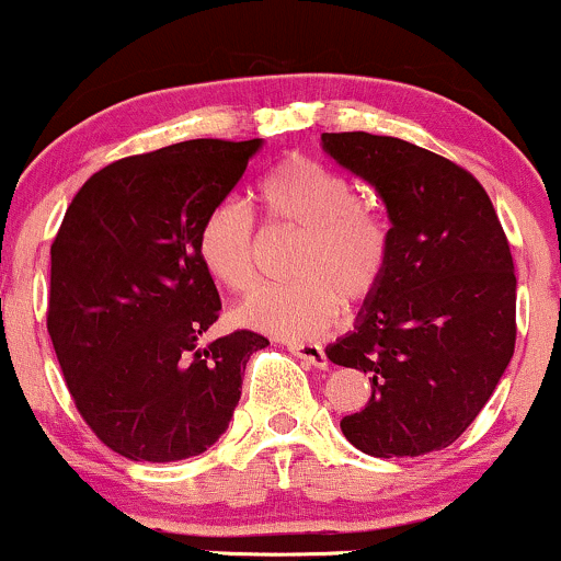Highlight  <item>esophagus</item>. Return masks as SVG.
I'll use <instances>...</instances> for the list:
<instances>
[{"instance_id": "obj_1", "label": "esophagus", "mask_w": 561, "mask_h": 561, "mask_svg": "<svg viewBox=\"0 0 561 561\" xmlns=\"http://www.w3.org/2000/svg\"><path fill=\"white\" fill-rule=\"evenodd\" d=\"M293 351L295 356H298L304 365H311V367H319V370H324V367L330 365L328 362V354H324L322 346H317V343H290L287 346Z\"/></svg>"}]
</instances>
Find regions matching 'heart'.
I'll use <instances>...</instances> for the list:
<instances>
[{"instance_id":"b5f03b06","label":"heart","mask_w":561,"mask_h":561,"mask_svg":"<svg viewBox=\"0 0 561 561\" xmlns=\"http://www.w3.org/2000/svg\"><path fill=\"white\" fill-rule=\"evenodd\" d=\"M268 229L298 233L290 285L252 295L239 322L285 341H311L383 287L391 266L389 220L362 202L359 188L317 159L285 157L252 188ZM202 268L233 295L257 285V242L248 210L224 199L196 229Z\"/></svg>"}]
</instances>
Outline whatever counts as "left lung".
Instances as JSON below:
<instances>
[{"mask_svg":"<svg viewBox=\"0 0 561 561\" xmlns=\"http://www.w3.org/2000/svg\"><path fill=\"white\" fill-rule=\"evenodd\" d=\"M391 220V266L330 362L370 375L343 436L375 458L453 445L488 404L516 343V276L488 191L439 153L370 133H322Z\"/></svg>","mask_w":561,"mask_h":561,"instance_id":"obj_1","label":"left lung"}]
</instances>
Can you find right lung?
I'll return each mask as SVG.
<instances>
[{
  "label": "right lung",
  "instance_id": "obj_1",
  "mask_svg": "<svg viewBox=\"0 0 561 561\" xmlns=\"http://www.w3.org/2000/svg\"><path fill=\"white\" fill-rule=\"evenodd\" d=\"M263 140H186L88 178L50 248L47 332L73 404L130 460L170 463L220 439L242 397L252 330L205 343L220 295L196 229Z\"/></svg>",
  "mask_w": 561,
  "mask_h": 561
}]
</instances>
